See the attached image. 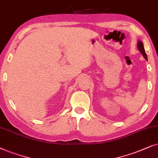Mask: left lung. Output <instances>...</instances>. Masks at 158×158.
Listing matches in <instances>:
<instances>
[{"label":"left lung","instance_id":"left-lung-1","mask_svg":"<svg viewBox=\"0 0 158 158\" xmlns=\"http://www.w3.org/2000/svg\"><path fill=\"white\" fill-rule=\"evenodd\" d=\"M137 47H138L139 50L141 53L142 54V56H144V58L146 60H148V57H147V54H146V52H145V50H144V45H143V43H142V42H141V41H139L138 42Z\"/></svg>","mask_w":158,"mask_h":158}]
</instances>
